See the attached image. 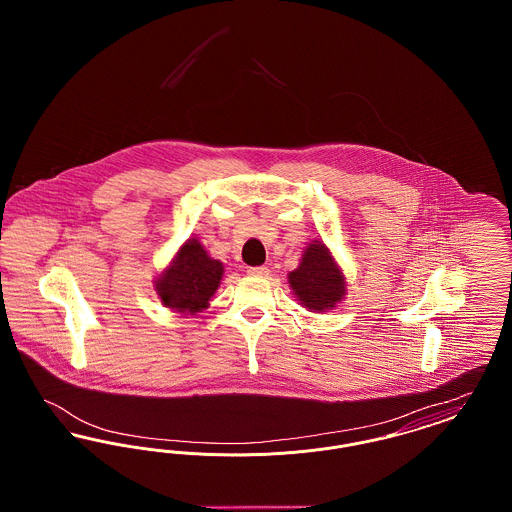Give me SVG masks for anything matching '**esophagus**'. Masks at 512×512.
<instances>
[{
  "instance_id": "1",
  "label": "esophagus",
  "mask_w": 512,
  "mask_h": 512,
  "mask_svg": "<svg viewBox=\"0 0 512 512\" xmlns=\"http://www.w3.org/2000/svg\"><path fill=\"white\" fill-rule=\"evenodd\" d=\"M247 274H249V276H255V278H267L268 268L267 267H249V268H247Z\"/></svg>"
}]
</instances>
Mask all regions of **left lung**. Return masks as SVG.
Instances as JSON below:
<instances>
[{
    "label": "left lung",
    "instance_id": "1",
    "mask_svg": "<svg viewBox=\"0 0 512 512\" xmlns=\"http://www.w3.org/2000/svg\"><path fill=\"white\" fill-rule=\"evenodd\" d=\"M288 282L301 305L313 313L334 309L345 297V276L330 249L313 240L305 247L299 267L288 274Z\"/></svg>",
    "mask_w": 512,
    "mask_h": 512
}]
</instances>
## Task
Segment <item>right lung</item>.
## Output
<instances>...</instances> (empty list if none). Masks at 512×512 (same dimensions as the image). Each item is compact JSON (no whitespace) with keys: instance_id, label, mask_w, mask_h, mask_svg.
<instances>
[{"instance_id":"1","label":"right lung","mask_w":512,"mask_h":512,"mask_svg":"<svg viewBox=\"0 0 512 512\" xmlns=\"http://www.w3.org/2000/svg\"><path fill=\"white\" fill-rule=\"evenodd\" d=\"M224 267L209 257L195 238L182 245L171 265L155 280V292L161 303L182 315H195L209 307L219 290Z\"/></svg>"}]
</instances>
